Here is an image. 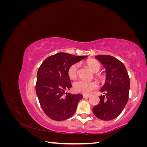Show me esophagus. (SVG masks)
<instances>
[{"label":"esophagus","mask_w":147,"mask_h":147,"mask_svg":"<svg viewBox=\"0 0 147 147\" xmlns=\"http://www.w3.org/2000/svg\"><path fill=\"white\" fill-rule=\"evenodd\" d=\"M90 95H88V94H83V98H88V97H90Z\"/></svg>","instance_id":"obj_1"}]
</instances>
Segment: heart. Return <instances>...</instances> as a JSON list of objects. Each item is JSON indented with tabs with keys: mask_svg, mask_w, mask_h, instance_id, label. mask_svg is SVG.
Returning a JSON list of instances; mask_svg holds the SVG:
<instances>
[{
	"mask_svg": "<svg viewBox=\"0 0 147 147\" xmlns=\"http://www.w3.org/2000/svg\"><path fill=\"white\" fill-rule=\"evenodd\" d=\"M86 64L90 69L94 72H97L100 69V64L98 61L94 59H89ZM79 64L75 63L71 65L68 69V76L70 79H75L77 77ZM97 88V84L94 82L86 81L81 80L75 82L74 83L73 88L75 92L82 94H90V93Z\"/></svg>",
	"mask_w": 147,
	"mask_h": 147,
	"instance_id": "1",
	"label": "heart"
}]
</instances>
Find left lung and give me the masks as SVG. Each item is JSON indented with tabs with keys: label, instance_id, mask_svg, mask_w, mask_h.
Listing matches in <instances>:
<instances>
[{
	"label": "left lung",
	"instance_id": "1",
	"mask_svg": "<svg viewBox=\"0 0 147 147\" xmlns=\"http://www.w3.org/2000/svg\"><path fill=\"white\" fill-rule=\"evenodd\" d=\"M106 70V82L100 90L99 104L92 112L100 119L109 121L118 117L129 99L130 80L126 67L122 62L110 55L96 56Z\"/></svg>",
	"mask_w": 147,
	"mask_h": 147
}]
</instances>
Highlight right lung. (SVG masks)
<instances>
[{"mask_svg":"<svg viewBox=\"0 0 147 147\" xmlns=\"http://www.w3.org/2000/svg\"><path fill=\"white\" fill-rule=\"evenodd\" d=\"M86 57L59 53L48 57L39 67L35 91L42 110L50 118L63 121L76 111L83 96L65 92L72 86L67 71L71 65Z\"/></svg>","mask_w":147,"mask_h":147,"instance_id":"1","label":"right lung"}]
</instances>
